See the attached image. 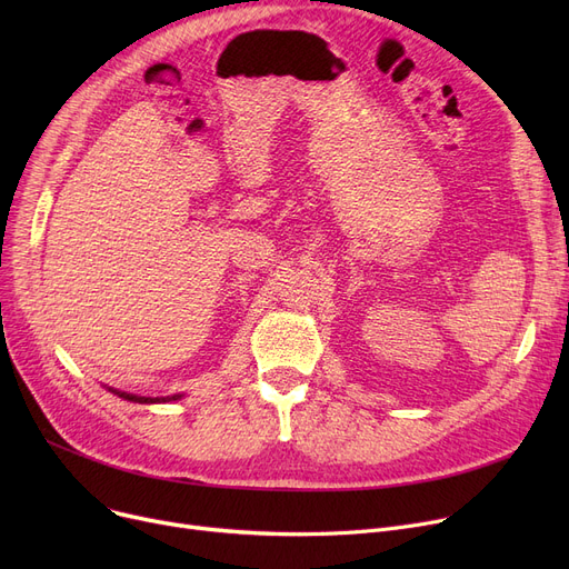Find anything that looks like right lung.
I'll use <instances>...</instances> for the list:
<instances>
[{
  "instance_id": "right-lung-1",
  "label": "right lung",
  "mask_w": 569,
  "mask_h": 569,
  "mask_svg": "<svg viewBox=\"0 0 569 569\" xmlns=\"http://www.w3.org/2000/svg\"><path fill=\"white\" fill-rule=\"evenodd\" d=\"M110 392H112V395H117V397L127 399V401H136V403H166V401H177V399H182V395H174V397H157V399H152V397L127 395V392H119V390H110Z\"/></svg>"
}]
</instances>
